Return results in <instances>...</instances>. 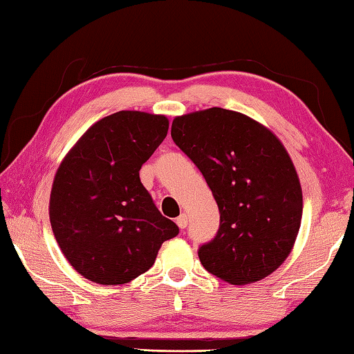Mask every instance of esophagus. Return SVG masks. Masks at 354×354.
Returning a JSON list of instances; mask_svg holds the SVG:
<instances>
[{
  "mask_svg": "<svg viewBox=\"0 0 354 354\" xmlns=\"http://www.w3.org/2000/svg\"><path fill=\"white\" fill-rule=\"evenodd\" d=\"M176 225L181 227V230H184V227L187 226V215H185V214L179 215V217L176 218Z\"/></svg>",
  "mask_w": 354,
  "mask_h": 354,
  "instance_id": "1",
  "label": "esophagus"
}]
</instances>
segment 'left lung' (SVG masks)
Instances as JSON below:
<instances>
[{
    "instance_id": "8db88e82",
    "label": "left lung",
    "mask_w": 354,
    "mask_h": 354,
    "mask_svg": "<svg viewBox=\"0 0 354 354\" xmlns=\"http://www.w3.org/2000/svg\"><path fill=\"white\" fill-rule=\"evenodd\" d=\"M171 139L205 176L220 211L217 236L198 251L227 283H256L290 254L303 214L295 165L270 129L245 113L211 107L175 117Z\"/></svg>"
}]
</instances>
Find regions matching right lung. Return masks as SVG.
<instances>
[{"label": "right lung", "mask_w": 354, "mask_h": 354, "mask_svg": "<svg viewBox=\"0 0 354 354\" xmlns=\"http://www.w3.org/2000/svg\"><path fill=\"white\" fill-rule=\"evenodd\" d=\"M169 133L165 115L120 111L93 123L65 156L50 195V221L75 270L104 286L149 270L178 226L158 211L139 170Z\"/></svg>", "instance_id": "obj_1"}]
</instances>
